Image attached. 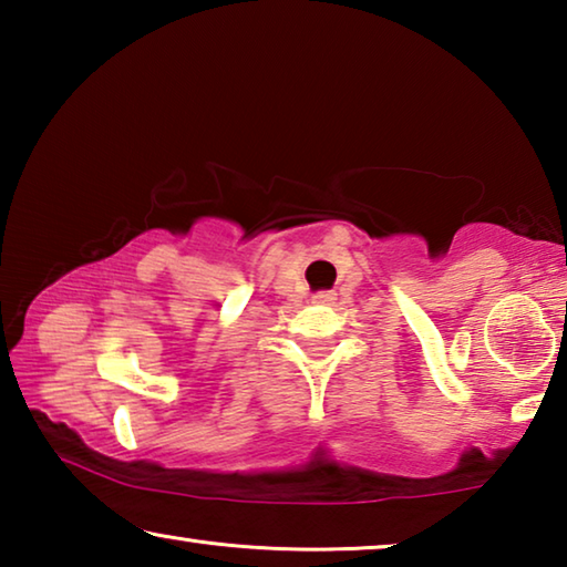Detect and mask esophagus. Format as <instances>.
<instances>
[{"label":"esophagus","instance_id":"34e87169","mask_svg":"<svg viewBox=\"0 0 567 567\" xmlns=\"http://www.w3.org/2000/svg\"><path fill=\"white\" fill-rule=\"evenodd\" d=\"M312 300L320 302V305H330V302L338 300V295H334L332 290H324V292H315Z\"/></svg>","mask_w":567,"mask_h":567}]
</instances>
